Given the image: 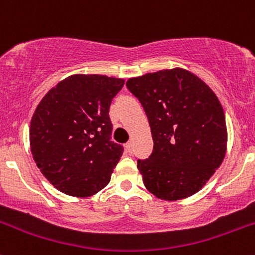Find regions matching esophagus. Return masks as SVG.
<instances>
[{"label": "esophagus", "instance_id": "esophagus-1", "mask_svg": "<svg viewBox=\"0 0 255 255\" xmlns=\"http://www.w3.org/2000/svg\"><path fill=\"white\" fill-rule=\"evenodd\" d=\"M126 150H127L128 154H132V153H133V145H132V143L128 142L127 144H126Z\"/></svg>", "mask_w": 255, "mask_h": 255}]
</instances>
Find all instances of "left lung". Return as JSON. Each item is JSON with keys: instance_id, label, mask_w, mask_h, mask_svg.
Segmentation results:
<instances>
[{"instance_id": "obj_1", "label": "left lung", "mask_w": 255, "mask_h": 255, "mask_svg": "<svg viewBox=\"0 0 255 255\" xmlns=\"http://www.w3.org/2000/svg\"><path fill=\"white\" fill-rule=\"evenodd\" d=\"M153 137L148 159H138L146 189L175 201L196 194L220 168L227 146L225 112L212 90L184 69L129 79Z\"/></svg>"}]
</instances>
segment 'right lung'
Wrapping results in <instances>:
<instances>
[{
	"label": "right lung",
	"instance_id": "add662e5",
	"mask_svg": "<svg viewBox=\"0 0 255 255\" xmlns=\"http://www.w3.org/2000/svg\"><path fill=\"white\" fill-rule=\"evenodd\" d=\"M125 80L73 75L38 105L29 128L30 150L42 174L59 191L87 197L104 189L123 154L112 140L110 106Z\"/></svg>",
	"mask_w": 255,
	"mask_h": 255
}]
</instances>
